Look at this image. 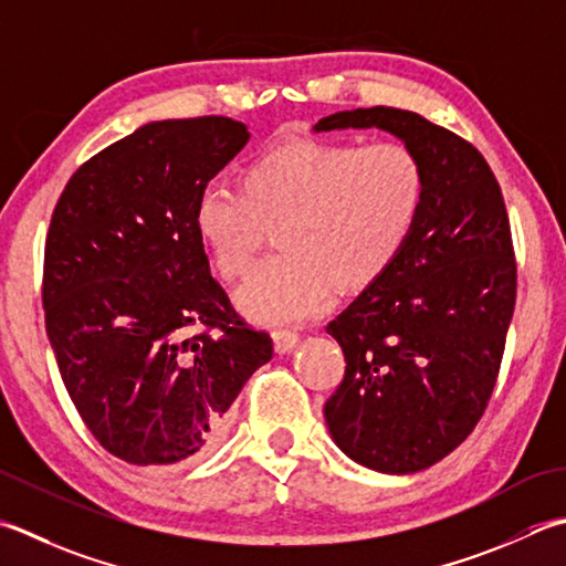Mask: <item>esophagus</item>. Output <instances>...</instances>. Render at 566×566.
<instances>
[{
    "mask_svg": "<svg viewBox=\"0 0 566 566\" xmlns=\"http://www.w3.org/2000/svg\"><path fill=\"white\" fill-rule=\"evenodd\" d=\"M298 343V336L294 334V331H276L274 334V350L280 353V356H284V353H292L296 348Z\"/></svg>",
    "mask_w": 566,
    "mask_h": 566,
    "instance_id": "34e87169",
    "label": "esophagus"
}]
</instances>
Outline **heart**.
Wrapping results in <instances>:
<instances>
[{
  "mask_svg": "<svg viewBox=\"0 0 566 566\" xmlns=\"http://www.w3.org/2000/svg\"><path fill=\"white\" fill-rule=\"evenodd\" d=\"M427 174L397 142L298 139L260 151L242 186L208 181L193 226L216 270L235 280L270 226L282 250L240 286L238 306L260 324H298L334 294L363 292L392 268L419 226Z\"/></svg>",
  "mask_w": 566,
  "mask_h": 566,
  "instance_id": "obj_1",
  "label": "heart"
}]
</instances>
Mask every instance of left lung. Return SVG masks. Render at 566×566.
I'll return each mask as SVG.
<instances>
[{
  "label": "left lung",
  "mask_w": 566,
  "mask_h": 566,
  "mask_svg": "<svg viewBox=\"0 0 566 566\" xmlns=\"http://www.w3.org/2000/svg\"><path fill=\"white\" fill-rule=\"evenodd\" d=\"M390 132L427 174L412 240L326 331L346 375L324 405L331 439L380 473L434 467L479 424L501 370L517 268L501 186L481 151L397 107L343 109L314 132Z\"/></svg>",
  "instance_id": "obj_1"
}]
</instances>
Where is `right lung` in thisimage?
<instances>
[{
  "label": "right lung",
  "instance_id": "obj_1",
  "mask_svg": "<svg viewBox=\"0 0 566 566\" xmlns=\"http://www.w3.org/2000/svg\"><path fill=\"white\" fill-rule=\"evenodd\" d=\"M250 139L230 117L164 119L109 144L55 203L43 254L46 334L99 447L135 467L201 459L272 358L210 276L198 191Z\"/></svg>",
  "mask_w": 566,
  "mask_h": 566
}]
</instances>
